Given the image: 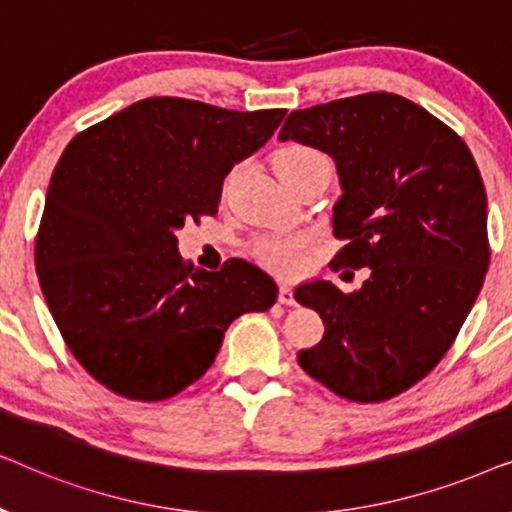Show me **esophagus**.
Here are the masks:
<instances>
[{
  "instance_id": "obj_1",
  "label": "esophagus",
  "mask_w": 512,
  "mask_h": 512,
  "mask_svg": "<svg viewBox=\"0 0 512 512\" xmlns=\"http://www.w3.org/2000/svg\"><path fill=\"white\" fill-rule=\"evenodd\" d=\"M279 303L282 305H296V298H293V289L289 284H279Z\"/></svg>"
}]
</instances>
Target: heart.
<instances>
[{"label":"heart","mask_w":512,"mask_h":512,"mask_svg":"<svg viewBox=\"0 0 512 512\" xmlns=\"http://www.w3.org/2000/svg\"><path fill=\"white\" fill-rule=\"evenodd\" d=\"M272 165L279 177L286 184H291L293 179H298L300 174L314 170V167H333L331 158L324 151L314 149L310 144H286L282 149L275 151L272 156ZM305 247V237L298 235H286V237H268V240H258L254 244V256L263 265L277 270H289L298 263L300 251Z\"/></svg>","instance_id":"heart-1"}]
</instances>
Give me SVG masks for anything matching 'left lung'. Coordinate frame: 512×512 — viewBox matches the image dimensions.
<instances>
[{
  "instance_id": "8db88e82",
  "label": "left lung",
  "mask_w": 512,
  "mask_h": 512,
  "mask_svg": "<svg viewBox=\"0 0 512 512\" xmlns=\"http://www.w3.org/2000/svg\"><path fill=\"white\" fill-rule=\"evenodd\" d=\"M279 139L335 160L342 195L333 263L370 268L359 291L324 279L296 300L324 319L307 375L347 401H389L424 380L457 340L489 268L487 198L473 153L450 125L394 93L291 111Z\"/></svg>"
}]
</instances>
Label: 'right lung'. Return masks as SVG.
<instances>
[{"instance_id": "obj_1", "label": "right lung", "mask_w": 512, "mask_h": 512, "mask_svg": "<svg viewBox=\"0 0 512 512\" xmlns=\"http://www.w3.org/2000/svg\"><path fill=\"white\" fill-rule=\"evenodd\" d=\"M284 114L146 97L62 151L34 265L69 352L114 394H179L212 366L240 314L275 305L277 284L261 268L230 258L219 272L193 270L174 230L216 214L226 174Z\"/></svg>"}]
</instances>
